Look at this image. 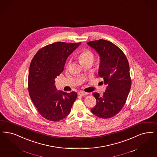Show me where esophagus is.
Returning <instances> with one entry per match:
<instances>
[{"label":"esophagus","mask_w":157,"mask_h":157,"mask_svg":"<svg viewBox=\"0 0 157 157\" xmlns=\"http://www.w3.org/2000/svg\"><path fill=\"white\" fill-rule=\"evenodd\" d=\"M88 94H89L88 93H86V92H82V91L78 92V95H79V96H86V95Z\"/></svg>","instance_id":"obj_1"}]
</instances>
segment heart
Wrapping results in <instances>:
<instances>
[{
  "instance_id": "1",
  "label": "heart",
  "mask_w": 157,
  "mask_h": 157,
  "mask_svg": "<svg viewBox=\"0 0 157 157\" xmlns=\"http://www.w3.org/2000/svg\"><path fill=\"white\" fill-rule=\"evenodd\" d=\"M78 58L83 64L89 63L93 62L94 60V54L89 49H84L78 54ZM71 61H69L67 64V67L68 68L70 65Z\"/></svg>"
}]
</instances>
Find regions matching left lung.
Masks as SVG:
<instances>
[{"label":"left lung","instance_id":"8db88e82","mask_svg":"<svg viewBox=\"0 0 157 157\" xmlns=\"http://www.w3.org/2000/svg\"><path fill=\"white\" fill-rule=\"evenodd\" d=\"M87 44L99 54L98 75L107 85L102 96L93 93L97 103L91 111L99 118H110L119 113L129 94L132 84L129 63L124 52L109 41L100 39Z\"/></svg>","mask_w":157,"mask_h":157}]
</instances>
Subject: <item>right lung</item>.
Here are the masks:
<instances>
[{"mask_svg":"<svg viewBox=\"0 0 157 157\" xmlns=\"http://www.w3.org/2000/svg\"><path fill=\"white\" fill-rule=\"evenodd\" d=\"M81 42H55L39 50L30 64L28 91L33 104L44 118L59 121L70 113L77 93L57 91L55 78L64 70L68 57Z\"/></svg>","mask_w":157,"mask_h":157,"instance_id":"obj_1","label":"right lung"}]
</instances>
